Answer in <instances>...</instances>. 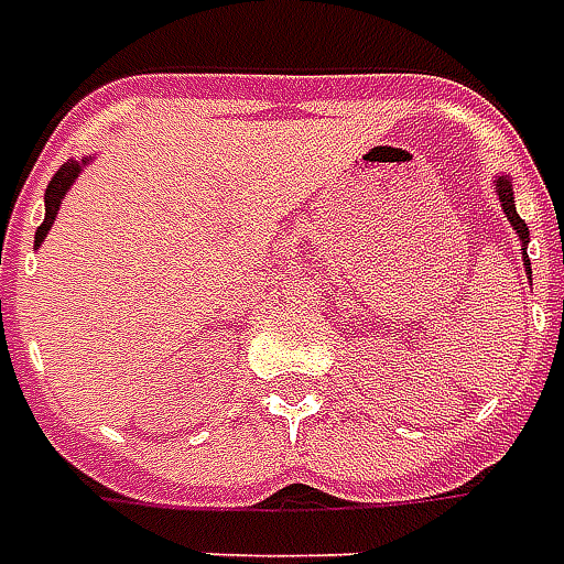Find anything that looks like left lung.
Returning a JSON list of instances; mask_svg holds the SVG:
<instances>
[{"label": "left lung", "mask_w": 564, "mask_h": 564, "mask_svg": "<svg viewBox=\"0 0 564 564\" xmlns=\"http://www.w3.org/2000/svg\"><path fill=\"white\" fill-rule=\"evenodd\" d=\"M495 194L501 199V209H505V218L510 221V227L517 230L519 242H522V263H525V275L531 279V263H529V227L525 221L519 218L517 212V199H513V182H510V175H495Z\"/></svg>", "instance_id": "8db88e82"}]
</instances>
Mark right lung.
Returning <instances> with one entry per match:
<instances>
[{"mask_svg": "<svg viewBox=\"0 0 564 564\" xmlns=\"http://www.w3.org/2000/svg\"><path fill=\"white\" fill-rule=\"evenodd\" d=\"M90 163V158H82V161H66L63 166H59L57 173H54V178H51V185H47L45 191V221L39 225V230H35V249L45 242L47 230L54 227V221H57V212H59V203H63V197L69 194V187L75 185V178L84 173V166Z\"/></svg>", "mask_w": 564, "mask_h": 564, "instance_id": "right-lung-1", "label": "right lung"}]
</instances>
